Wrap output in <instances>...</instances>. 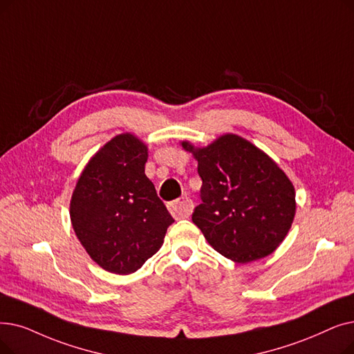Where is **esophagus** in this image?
I'll list each match as a JSON object with an SVG mask.
<instances>
[{
	"label": "esophagus",
	"mask_w": 354,
	"mask_h": 354,
	"mask_svg": "<svg viewBox=\"0 0 354 354\" xmlns=\"http://www.w3.org/2000/svg\"><path fill=\"white\" fill-rule=\"evenodd\" d=\"M192 209H194V203H192V199L188 196H182V198L176 199V201L169 204V211H171V214L176 220L188 218Z\"/></svg>",
	"instance_id": "esophagus-1"
}]
</instances>
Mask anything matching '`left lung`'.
Listing matches in <instances>:
<instances>
[{
    "label": "left lung",
    "mask_w": 354,
    "mask_h": 354,
    "mask_svg": "<svg viewBox=\"0 0 354 354\" xmlns=\"http://www.w3.org/2000/svg\"><path fill=\"white\" fill-rule=\"evenodd\" d=\"M198 162L201 199L192 221L214 250L236 263L279 248L294 223L290 179L269 155L241 136L225 133L205 147L180 142Z\"/></svg>",
    "instance_id": "1"
}]
</instances>
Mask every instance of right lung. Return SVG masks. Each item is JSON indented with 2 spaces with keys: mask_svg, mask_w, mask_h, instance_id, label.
Returning <instances> with one entry per match:
<instances>
[{
  "mask_svg": "<svg viewBox=\"0 0 354 354\" xmlns=\"http://www.w3.org/2000/svg\"><path fill=\"white\" fill-rule=\"evenodd\" d=\"M149 149L133 133L117 134L89 159L72 192L73 232L106 272L140 269L175 220L145 174Z\"/></svg>",
  "mask_w": 354,
  "mask_h": 354,
  "instance_id": "right-lung-1",
  "label": "right lung"
}]
</instances>
